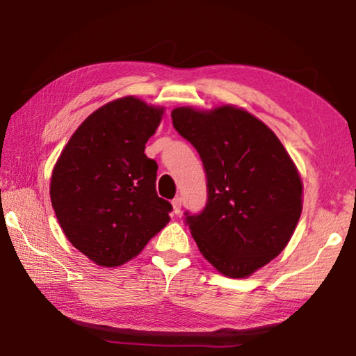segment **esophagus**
Segmentation results:
<instances>
[{"label":"esophagus","instance_id":"obj_1","mask_svg":"<svg viewBox=\"0 0 356 356\" xmlns=\"http://www.w3.org/2000/svg\"><path fill=\"white\" fill-rule=\"evenodd\" d=\"M171 204H172V212L177 215L180 212V209H182V200H180V197H174Z\"/></svg>","mask_w":356,"mask_h":356}]
</instances>
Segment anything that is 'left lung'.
Wrapping results in <instances>:
<instances>
[{
  "instance_id": "left-lung-1",
  "label": "left lung",
  "mask_w": 356,
  "mask_h": 356,
  "mask_svg": "<svg viewBox=\"0 0 356 356\" xmlns=\"http://www.w3.org/2000/svg\"><path fill=\"white\" fill-rule=\"evenodd\" d=\"M172 124L200 154L207 204L186 225L201 254L227 278H246L286 248L303 209V182L291 155L243 108L179 106Z\"/></svg>"
}]
</instances>
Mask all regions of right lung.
<instances>
[{"mask_svg": "<svg viewBox=\"0 0 356 356\" xmlns=\"http://www.w3.org/2000/svg\"><path fill=\"white\" fill-rule=\"evenodd\" d=\"M165 108L134 95L83 120L51 172L50 197L75 248L100 267L136 257L168 222L172 206L156 195V163L144 154Z\"/></svg>", "mask_w": 356, "mask_h": 356, "instance_id": "add662e5", "label": "right lung"}]
</instances>
